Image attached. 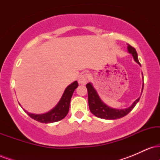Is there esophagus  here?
<instances>
[{"label": "esophagus", "instance_id": "esophagus-1", "mask_svg": "<svg viewBox=\"0 0 160 160\" xmlns=\"http://www.w3.org/2000/svg\"><path fill=\"white\" fill-rule=\"evenodd\" d=\"M89 79V74H87V73H84V74H81L80 77H79L78 82L80 84H81V85H85L86 82H88Z\"/></svg>", "mask_w": 160, "mask_h": 160}]
</instances>
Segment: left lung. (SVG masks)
I'll list each match as a JSON object with an SVG mask.
<instances>
[{"label": "left lung", "instance_id": "1", "mask_svg": "<svg viewBox=\"0 0 160 160\" xmlns=\"http://www.w3.org/2000/svg\"><path fill=\"white\" fill-rule=\"evenodd\" d=\"M127 48L128 52L132 56L134 60L138 64L140 65L135 49L130 45H128ZM86 88H87L88 91V102H89V107L91 113H92L97 117L104 119V120H117V119H120L125 117L135 108V106L136 105V104L140 99V98L136 99L133 102L132 104L127 108L116 109V108L109 107L102 102V100L99 97L98 92H97L96 89H95L94 86H92L91 82L86 84Z\"/></svg>", "mask_w": 160, "mask_h": 160}]
</instances>
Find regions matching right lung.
<instances>
[{"label":"right lung","instance_id":"1","mask_svg":"<svg viewBox=\"0 0 160 160\" xmlns=\"http://www.w3.org/2000/svg\"><path fill=\"white\" fill-rule=\"evenodd\" d=\"M78 86V81H74L68 86L65 89L63 95L61 99L56 104V107L52 108L51 111L42 114H36V113H31L25 111L28 115L34 120L42 122V123H51L57 121H59L64 119L68 114L69 111L70 102H71V97L73 93Z\"/></svg>","mask_w":160,"mask_h":160}]
</instances>
